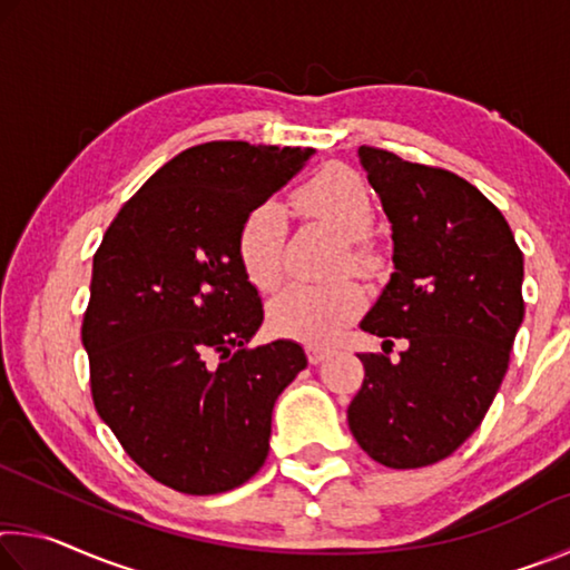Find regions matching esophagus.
<instances>
[{"label": "esophagus", "instance_id": "esophagus-1", "mask_svg": "<svg viewBox=\"0 0 570 570\" xmlns=\"http://www.w3.org/2000/svg\"><path fill=\"white\" fill-rule=\"evenodd\" d=\"M330 354H332L330 346H322V344H308L306 346V356H308V362H312V364H322Z\"/></svg>", "mask_w": 570, "mask_h": 570}]
</instances>
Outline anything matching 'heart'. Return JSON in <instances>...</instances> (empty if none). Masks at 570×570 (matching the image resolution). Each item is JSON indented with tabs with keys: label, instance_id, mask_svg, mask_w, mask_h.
<instances>
[{
	"label": "heart",
	"instance_id": "obj_1",
	"mask_svg": "<svg viewBox=\"0 0 570 570\" xmlns=\"http://www.w3.org/2000/svg\"><path fill=\"white\" fill-rule=\"evenodd\" d=\"M296 214L322 220L344 238L340 266L366 274L377 266V256L366 244L374 220L372 196L362 178L344 166H326L298 186L292 196ZM238 262L248 282L262 292L282 282L284 276V214L276 204H262L248 210L238 228ZM364 306L362 288L354 282L332 284H292L274 298L272 322L282 334L308 344L336 340Z\"/></svg>",
	"mask_w": 570,
	"mask_h": 570
}]
</instances>
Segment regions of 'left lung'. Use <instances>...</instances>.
I'll return each mask as SVG.
<instances>
[{"instance_id": "1", "label": "left lung", "mask_w": 570, "mask_h": 570, "mask_svg": "<svg viewBox=\"0 0 570 570\" xmlns=\"http://www.w3.org/2000/svg\"><path fill=\"white\" fill-rule=\"evenodd\" d=\"M392 224L394 272L362 330L407 340L392 362L360 354L364 382L346 420L394 470L452 455L493 404L523 324V254L503 214L455 173L356 150Z\"/></svg>"}]
</instances>
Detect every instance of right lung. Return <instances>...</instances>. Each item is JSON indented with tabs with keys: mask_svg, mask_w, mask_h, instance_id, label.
<instances>
[{
	"mask_svg": "<svg viewBox=\"0 0 570 570\" xmlns=\"http://www.w3.org/2000/svg\"><path fill=\"white\" fill-rule=\"evenodd\" d=\"M312 156L244 140L183 150L120 208L92 258L82 346L95 410L178 493L216 495L254 478L274 402L306 366L292 340L246 346L264 308L236 240L248 210Z\"/></svg>",
	"mask_w": 570,
	"mask_h": 570,
	"instance_id": "1",
	"label": "right lung"
}]
</instances>
